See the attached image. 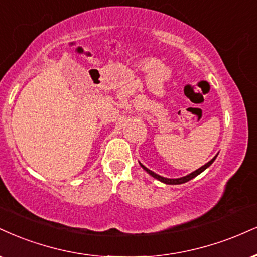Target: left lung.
I'll list each match as a JSON object with an SVG mask.
<instances>
[{
	"label": "left lung",
	"instance_id": "8db88e82",
	"mask_svg": "<svg viewBox=\"0 0 257 257\" xmlns=\"http://www.w3.org/2000/svg\"><path fill=\"white\" fill-rule=\"evenodd\" d=\"M217 157H218V154H217V156L214 157V158L209 160L208 163L205 164V165H203V166H201L200 169L195 170V171H194V172H191V174H189V175L184 176V177H179V178H165V177H162V176L157 175L156 172H153V171H151V170H148V169L146 168V166H144V165H142L141 163H140V165H141V168L144 169L145 171H146L148 175H151V176H152L153 178L158 179V181L163 182V183H165V184H172V185H175V184H183V183H185V182H189L190 179L195 178L196 176H199V175L201 174V172H203V171H205V170H206L207 168H209V166L212 165L213 162H214V160H215V158H217Z\"/></svg>",
	"mask_w": 257,
	"mask_h": 257
}]
</instances>
